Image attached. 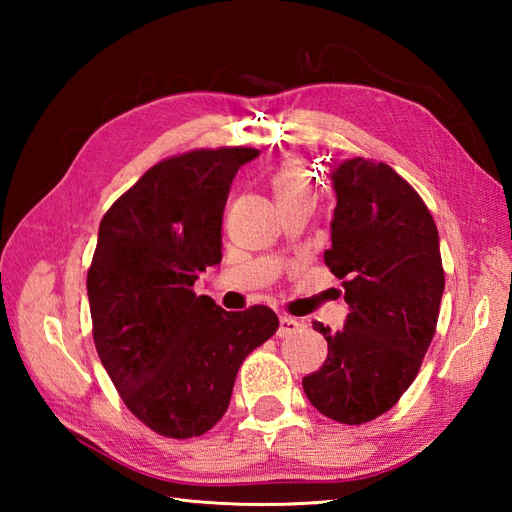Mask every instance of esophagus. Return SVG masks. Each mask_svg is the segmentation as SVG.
<instances>
[{
    "label": "esophagus",
    "mask_w": 512,
    "mask_h": 512,
    "mask_svg": "<svg viewBox=\"0 0 512 512\" xmlns=\"http://www.w3.org/2000/svg\"><path fill=\"white\" fill-rule=\"evenodd\" d=\"M299 328H301V323L297 319L288 317V314H281L279 317V330H277L279 336H290V334H295Z\"/></svg>",
    "instance_id": "34e87169"
}]
</instances>
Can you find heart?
<instances>
[{
    "instance_id": "obj_1",
    "label": "heart",
    "mask_w": 512,
    "mask_h": 512,
    "mask_svg": "<svg viewBox=\"0 0 512 512\" xmlns=\"http://www.w3.org/2000/svg\"><path fill=\"white\" fill-rule=\"evenodd\" d=\"M270 184H273L275 198L279 204L301 198H314L312 180L308 176V171L303 169L299 162H286V165H281L273 173V178H270Z\"/></svg>"
}]
</instances>
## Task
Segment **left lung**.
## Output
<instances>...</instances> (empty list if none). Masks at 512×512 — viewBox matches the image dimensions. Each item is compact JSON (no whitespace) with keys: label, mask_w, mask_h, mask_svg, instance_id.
<instances>
[{"label":"left lung","mask_w":512,"mask_h":512,"mask_svg":"<svg viewBox=\"0 0 512 512\" xmlns=\"http://www.w3.org/2000/svg\"><path fill=\"white\" fill-rule=\"evenodd\" d=\"M336 209L325 266L350 303L343 330L314 321L328 341L303 391L323 416L363 424L389 411L418 376L440 314L444 270L436 222L409 182L385 162L330 167Z\"/></svg>","instance_id":"obj_1"}]
</instances>
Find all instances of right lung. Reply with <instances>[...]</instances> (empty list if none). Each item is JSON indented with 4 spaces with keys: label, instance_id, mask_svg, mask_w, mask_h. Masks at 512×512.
<instances>
[{
    "label": "right lung",
    "instance_id": "add662e5",
    "mask_svg": "<svg viewBox=\"0 0 512 512\" xmlns=\"http://www.w3.org/2000/svg\"><path fill=\"white\" fill-rule=\"evenodd\" d=\"M257 156L222 147L162 160L101 220L88 270L94 345L127 409L160 436L215 427L239 365L279 328L266 306L226 312L193 292L222 262L228 191Z\"/></svg>",
    "mask_w": 512,
    "mask_h": 512
}]
</instances>
